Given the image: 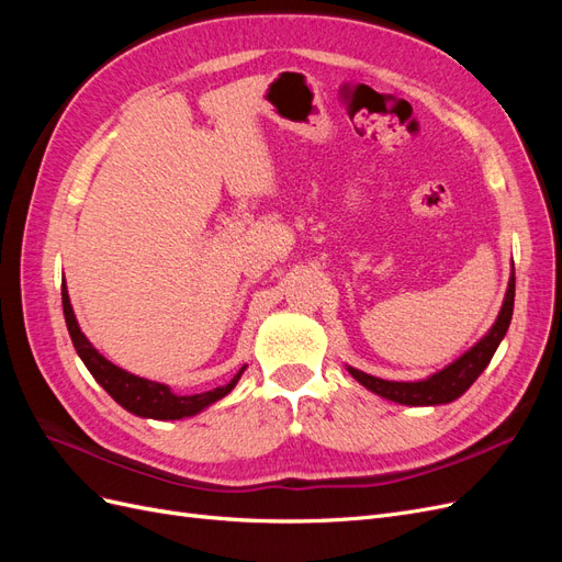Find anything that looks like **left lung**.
Masks as SVG:
<instances>
[{
    "instance_id": "1",
    "label": "left lung",
    "mask_w": 562,
    "mask_h": 562,
    "mask_svg": "<svg viewBox=\"0 0 562 562\" xmlns=\"http://www.w3.org/2000/svg\"><path fill=\"white\" fill-rule=\"evenodd\" d=\"M514 297H516V277L512 274L508 279V291L502 304V312L495 321V326L490 328V333L481 339L479 345L471 347L462 359H457L448 368H443L429 380L422 382H389L372 378L368 372H361L356 368H349L351 378L359 380L366 389H370L372 394H378L382 398L396 401L403 405H440V403H450L459 398L464 391L479 380L481 372L487 368L490 359L495 356L499 342L504 339L508 323H512L514 316Z\"/></svg>"
}]
</instances>
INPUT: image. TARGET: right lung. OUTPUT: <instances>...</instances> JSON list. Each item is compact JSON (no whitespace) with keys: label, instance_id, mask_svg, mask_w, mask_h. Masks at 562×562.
I'll use <instances>...</instances> for the list:
<instances>
[{"label":"right lung","instance_id":"obj_1","mask_svg":"<svg viewBox=\"0 0 562 562\" xmlns=\"http://www.w3.org/2000/svg\"><path fill=\"white\" fill-rule=\"evenodd\" d=\"M63 312H65L67 330H70V337H72V345H75L77 353L81 356L83 366L89 368L95 382L103 386L119 405L126 407L128 413L138 415V417H151V419L192 417V415L201 413L203 407H209L211 403L227 396L229 391L236 386V382H239L241 372L246 370V366H244L239 372H236L234 380L225 386H217L213 391H203V394H194V396H178L166 384L131 375V372L110 363L103 353H98V349L79 330V323L75 318L65 281H63Z\"/></svg>","mask_w":562,"mask_h":562}]
</instances>
